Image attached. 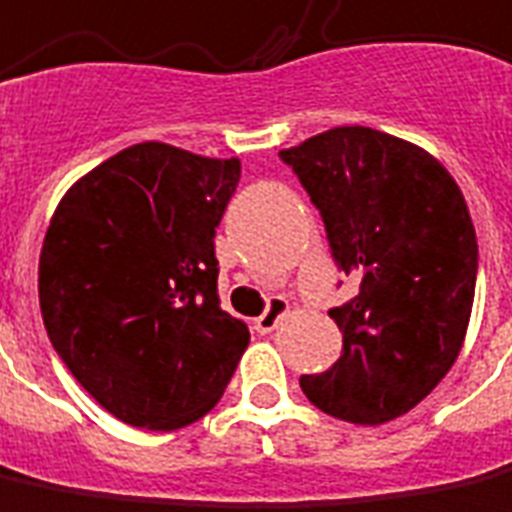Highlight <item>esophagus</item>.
Returning <instances> with one entry per match:
<instances>
[{"label":"esophagus","instance_id":"34e87169","mask_svg":"<svg viewBox=\"0 0 512 512\" xmlns=\"http://www.w3.org/2000/svg\"><path fill=\"white\" fill-rule=\"evenodd\" d=\"M288 310L291 305L282 299V296H274V299H268V307L263 310V316L255 318V330L257 332H271L277 330V324L282 321V316H288Z\"/></svg>","mask_w":512,"mask_h":512}]
</instances>
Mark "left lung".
Segmentation results:
<instances>
[{
	"instance_id": "left-lung-1",
	"label": "left lung",
	"mask_w": 512,
	"mask_h": 512,
	"mask_svg": "<svg viewBox=\"0 0 512 512\" xmlns=\"http://www.w3.org/2000/svg\"><path fill=\"white\" fill-rule=\"evenodd\" d=\"M318 207L332 257L357 293L332 307L343 352L302 391L324 413L374 427L455 366L477 285V232L452 174L371 127H335L280 152Z\"/></svg>"
}]
</instances>
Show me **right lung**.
<instances>
[{
    "label": "right lung",
    "mask_w": 512,
    "mask_h": 512,
    "mask_svg": "<svg viewBox=\"0 0 512 512\" xmlns=\"http://www.w3.org/2000/svg\"><path fill=\"white\" fill-rule=\"evenodd\" d=\"M241 160L135 144L60 199L38 263L60 360L107 413L180 430L221 399L249 327L221 310L216 227Z\"/></svg>",
    "instance_id": "obj_1"
}]
</instances>
